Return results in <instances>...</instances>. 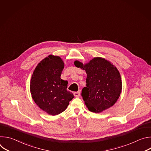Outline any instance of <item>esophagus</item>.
Instances as JSON below:
<instances>
[{
	"mask_svg": "<svg viewBox=\"0 0 151 151\" xmlns=\"http://www.w3.org/2000/svg\"><path fill=\"white\" fill-rule=\"evenodd\" d=\"M74 96H75L76 97H79L80 96V92H79V91L75 92V93H74Z\"/></svg>",
	"mask_w": 151,
	"mask_h": 151,
	"instance_id": "obj_1",
	"label": "esophagus"
}]
</instances>
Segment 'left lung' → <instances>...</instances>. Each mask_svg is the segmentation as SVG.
Returning <instances> with one entry per match:
<instances>
[{"instance_id": "left-lung-1", "label": "left lung", "mask_w": 151, "mask_h": 151, "mask_svg": "<svg viewBox=\"0 0 151 151\" xmlns=\"http://www.w3.org/2000/svg\"><path fill=\"white\" fill-rule=\"evenodd\" d=\"M74 64L85 70L87 75V84L81 96L88 110L99 113L112 107L122 91L121 75L117 68L101 57H95L85 64L76 60Z\"/></svg>"}]
</instances>
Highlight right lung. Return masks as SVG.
<instances>
[{
  "label": "right lung",
  "mask_w": 151,
  "mask_h": 151,
  "mask_svg": "<svg viewBox=\"0 0 151 151\" xmlns=\"http://www.w3.org/2000/svg\"><path fill=\"white\" fill-rule=\"evenodd\" d=\"M64 66L60 57L50 55L37 64L30 80L34 101L42 110L53 116L65 111L74 98L67 90L68 82L60 78Z\"/></svg>",
  "instance_id": "right-lung-1"
}]
</instances>
